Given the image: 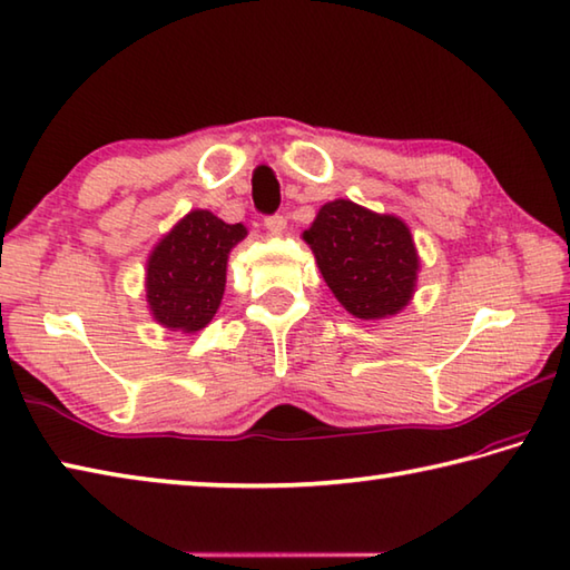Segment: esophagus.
<instances>
[{"instance_id":"1","label":"esophagus","mask_w":570,"mask_h":570,"mask_svg":"<svg viewBox=\"0 0 570 570\" xmlns=\"http://www.w3.org/2000/svg\"><path fill=\"white\" fill-rule=\"evenodd\" d=\"M265 228L271 235H283L287 228V218L281 216V213H275V216H267L265 218Z\"/></svg>"}]
</instances>
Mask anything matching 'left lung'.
I'll return each instance as SVG.
<instances>
[{
	"label": "left lung",
	"instance_id": "obj_1",
	"mask_svg": "<svg viewBox=\"0 0 570 570\" xmlns=\"http://www.w3.org/2000/svg\"><path fill=\"white\" fill-rule=\"evenodd\" d=\"M303 240L332 295L354 317H390L412 299L419 255L410 228L396 216L340 198L320 208Z\"/></svg>",
	"mask_w": 570,
	"mask_h": 570
}]
</instances>
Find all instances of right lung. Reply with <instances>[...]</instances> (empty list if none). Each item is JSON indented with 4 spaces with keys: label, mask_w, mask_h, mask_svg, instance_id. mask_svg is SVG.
I'll return each mask as SVG.
<instances>
[{
    "label": "right lung",
    "mask_w": 570,
    "mask_h": 570,
    "mask_svg": "<svg viewBox=\"0 0 570 570\" xmlns=\"http://www.w3.org/2000/svg\"><path fill=\"white\" fill-rule=\"evenodd\" d=\"M248 230L223 223L210 210H190L148 255L146 299L168 330L198 332L218 313L228 255Z\"/></svg>",
    "instance_id": "1"
}]
</instances>
